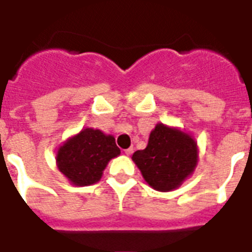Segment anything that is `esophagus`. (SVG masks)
Returning a JSON list of instances; mask_svg holds the SVG:
<instances>
[{"label":"esophagus","instance_id":"obj_1","mask_svg":"<svg viewBox=\"0 0 252 252\" xmlns=\"http://www.w3.org/2000/svg\"><path fill=\"white\" fill-rule=\"evenodd\" d=\"M124 153H126V156H130V154L133 153V148H128V149L124 150Z\"/></svg>","mask_w":252,"mask_h":252}]
</instances>
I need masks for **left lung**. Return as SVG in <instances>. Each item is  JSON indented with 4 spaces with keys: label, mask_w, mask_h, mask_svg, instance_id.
Masks as SVG:
<instances>
[{
    "label": "left lung",
    "mask_w": 252,
    "mask_h": 252,
    "mask_svg": "<svg viewBox=\"0 0 252 252\" xmlns=\"http://www.w3.org/2000/svg\"><path fill=\"white\" fill-rule=\"evenodd\" d=\"M132 158L149 186L166 192L179 187L191 175L197 162V148L188 134L157 124L148 146L134 152Z\"/></svg>",
    "instance_id": "left-lung-1"
}]
</instances>
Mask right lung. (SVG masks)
<instances>
[{"instance_id":"add662e5","label":"right lung","mask_w":252,"mask_h":252,"mask_svg":"<svg viewBox=\"0 0 252 252\" xmlns=\"http://www.w3.org/2000/svg\"><path fill=\"white\" fill-rule=\"evenodd\" d=\"M119 154L120 149L112 136L87 128L61 146L57 166L73 184L90 186L100 179L108 161Z\"/></svg>"}]
</instances>
